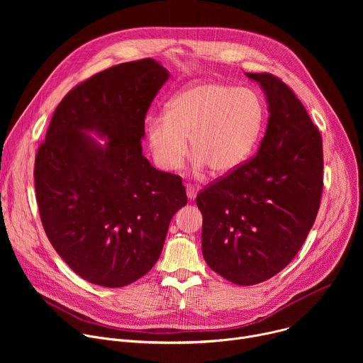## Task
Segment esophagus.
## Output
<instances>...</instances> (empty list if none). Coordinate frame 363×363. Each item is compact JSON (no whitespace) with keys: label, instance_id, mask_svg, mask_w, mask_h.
Masks as SVG:
<instances>
[{"label":"esophagus","instance_id":"obj_1","mask_svg":"<svg viewBox=\"0 0 363 363\" xmlns=\"http://www.w3.org/2000/svg\"><path fill=\"white\" fill-rule=\"evenodd\" d=\"M185 188H186V195H188V198H189V199H195L196 192H198V188L194 186L192 184H186Z\"/></svg>","mask_w":363,"mask_h":363}]
</instances>
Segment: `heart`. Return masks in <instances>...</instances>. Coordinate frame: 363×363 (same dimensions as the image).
<instances>
[{"instance_id":"heart-1","label":"heart","mask_w":363,"mask_h":363,"mask_svg":"<svg viewBox=\"0 0 363 363\" xmlns=\"http://www.w3.org/2000/svg\"><path fill=\"white\" fill-rule=\"evenodd\" d=\"M264 122L263 99L252 89L201 82L175 93L164 116L146 119V140L161 171L181 169L189 139L196 171L208 167L214 175H228L251 158Z\"/></svg>"}]
</instances>
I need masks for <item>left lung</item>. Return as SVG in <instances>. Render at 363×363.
<instances>
[{
  "instance_id": "left-lung-1",
  "label": "left lung",
  "mask_w": 363,
  "mask_h": 363,
  "mask_svg": "<svg viewBox=\"0 0 363 363\" xmlns=\"http://www.w3.org/2000/svg\"><path fill=\"white\" fill-rule=\"evenodd\" d=\"M247 76L262 84L269 101L260 149L196 195L205 262L238 286L266 281L293 260L323 191L322 136L301 101L274 74Z\"/></svg>"
}]
</instances>
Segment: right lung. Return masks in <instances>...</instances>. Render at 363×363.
Wrapping results in <instances>:
<instances>
[{
	"label": "right lung",
	"mask_w": 363,
	"mask_h": 363,
	"mask_svg": "<svg viewBox=\"0 0 363 363\" xmlns=\"http://www.w3.org/2000/svg\"><path fill=\"white\" fill-rule=\"evenodd\" d=\"M168 79L153 59L122 63L74 86L38 146L35 198L44 231L69 267L105 287L128 286L158 262L182 178L142 155L145 118ZM108 140L95 143L84 131Z\"/></svg>",
	"instance_id": "obj_1"
}]
</instances>
